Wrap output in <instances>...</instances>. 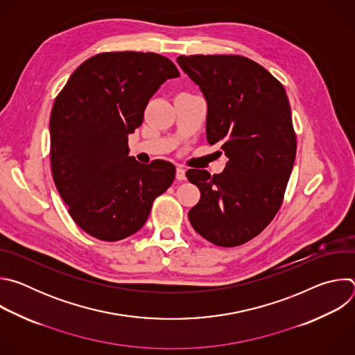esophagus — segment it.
Segmentation results:
<instances>
[{
  "instance_id": "esophagus-1",
  "label": "esophagus",
  "mask_w": 355,
  "mask_h": 355,
  "mask_svg": "<svg viewBox=\"0 0 355 355\" xmlns=\"http://www.w3.org/2000/svg\"><path fill=\"white\" fill-rule=\"evenodd\" d=\"M175 178H177L178 181H184V180H185V170H184L182 167H177Z\"/></svg>"
}]
</instances>
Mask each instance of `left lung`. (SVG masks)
<instances>
[{
  "instance_id": "left-lung-1",
  "label": "left lung",
  "mask_w": 355,
  "mask_h": 355,
  "mask_svg": "<svg viewBox=\"0 0 355 355\" xmlns=\"http://www.w3.org/2000/svg\"><path fill=\"white\" fill-rule=\"evenodd\" d=\"M177 63L207 101L208 143H220L227 159L220 174L187 171L200 191L189 222L216 245H240L274 219L292 173L296 136L285 88L243 56H180Z\"/></svg>"
}]
</instances>
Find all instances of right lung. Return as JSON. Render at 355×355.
Here are the masks:
<instances>
[{
    "instance_id": "obj_1",
    "label": "right lung",
    "mask_w": 355,
    "mask_h": 355,
    "mask_svg": "<svg viewBox=\"0 0 355 355\" xmlns=\"http://www.w3.org/2000/svg\"><path fill=\"white\" fill-rule=\"evenodd\" d=\"M180 73L157 53H99L80 64L50 115V163L73 220L89 236L118 241L146 223L153 200L175 177L170 162L141 164L128 136L148 99Z\"/></svg>"
}]
</instances>
